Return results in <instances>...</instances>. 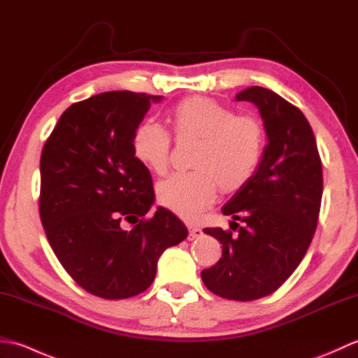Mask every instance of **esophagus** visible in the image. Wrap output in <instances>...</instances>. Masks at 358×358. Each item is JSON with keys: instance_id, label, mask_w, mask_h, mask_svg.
I'll use <instances>...</instances> for the list:
<instances>
[{"instance_id": "obj_1", "label": "esophagus", "mask_w": 358, "mask_h": 358, "mask_svg": "<svg viewBox=\"0 0 358 358\" xmlns=\"http://www.w3.org/2000/svg\"><path fill=\"white\" fill-rule=\"evenodd\" d=\"M203 235V231L200 229V227H196V226H189V240H196V238H200Z\"/></svg>"}]
</instances>
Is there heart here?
I'll list each match as a JSON object with an SVG mask.
<instances>
[{
	"label": "heart",
	"instance_id": "heart-1",
	"mask_svg": "<svg viewBox=\"0 0 358 358\" xmlns=\"http://www.w3.org/2000/svg\"><path fill=\"white\" fill-rule=\"evenodd\" d=\"M178 136L199 140L191 172H177L158 185L162 206L185 220H196L215 201L217 189L235 192L248 185L262 163L266 134L254 117L235 115L226 106L206 96H192L171 113ZM140 163L162 173L169 164L171 135L157 123L143 121L132 136Z\"/></svg>",
	"mask_w": 358,
	"mask_h": 358
}]
</instances>
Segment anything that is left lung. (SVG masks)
<instances>
[{
    "label": "left lung",
    "mask_w": 358,
    "mask_h": 358,
    "mask_svg": "<svg viewBox=\"0 0 358 358\" xmlns=\"http://www.w3.org/2000/svg\"><path fill=\"white\" fill-rule=\"evenodd\" d=\"M235 100L257 106L268 144L254 177L222 209L241 220L243 226L231 222L238 234L204 229L222 243L223 257L201 271V280L223 299L250 301L275 292L305 257L320 214L323 171L300 109L260 86L241 90Z\"/></svg>",
    "instance_id": "obj_1"
}]
</instances>
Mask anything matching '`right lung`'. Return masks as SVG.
<instances>
[{
	"mask_svg": "<svg viewBox=\"0 0 358 358\" xmlns=\"http://www.w3.org/2000/svg\"><path fill=\"white\" fill-rule=\"evenodd\" d=\"M163 96L113 90L67 108L45 141L40 217L67 273L108 300L152 285L158 258L187 237L171 210L157 208L152 177L135 158L132 136ZM133 224L124 229V222Z\"/></svg>",
	"mask_w": 358,
	"mask_h": 358,
	"instance_id": "add662e5",
	"label": "right lung"
}]
</instances>
